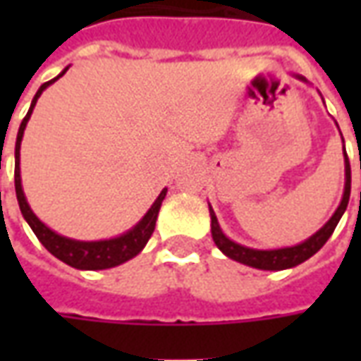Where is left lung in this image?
<instances>
[{
    "label": "left lung",
    "mask_w": 361,
    "mask_h": 361,
    "mask_svg": "<svg viewBox=\"0 0 361 361\" xmlns=\"http://www.w3.org/2000/svg\"><path fill=\"white\" fill-rule=\"evenodd\" d=\"M300 81H305L303 77L295 75ZM344 141V139H342ZM344 170H346V181H344V195H342V201L338 204V209L334 211V214L329 219L325 226L321 228L319 232L307 238L305 242L298 243V245H292V247H280V250H253V247H245V245H240V243L232 242L230 238L224 235V232L220 230L219 220H216V214L209 207L211 211V232L212 240L226 257L234 259L238 263H243V265L253 267V269H261V271H284V269H292V267L300 265L303 261H307L311 255H315L323 245L326 243V240L333 235L334 228L338 224V220L342 219V214L348 207L350 199V183H352V176H350V162L346 158V152H344Z\"/></svg>",
    "instance_id": "obj_1"
}]
</instances>
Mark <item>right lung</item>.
I'll return each mask as SVG.
<instances>
[{"label": "right lung", "instance_id": "right-lung-1", "mask_svg": "<svg viewBox=\"0 0 361 361\" xmlns=\"http://www.w3.org/2000/svg\"><path fill=\"white\" fill-rule=\"evenodd\" d=\"M67 69L69 67H66L56 79L44 82L42 87L38 89V92L35 94V98H32L30 110L25 116V119L20 121L19 133H17V142H15V191H17L19 209L23 212L25 220L28 222V226L32 228L36 238L40 240V243H42L46 250L50 251L54 257H58L59 261H63L69 267L81 269V271H102V269H111V267L121 265V263H126V261H129V259H133L135 255L141 253L142 247L147 245L150 235L154 232L158 211H160V204L164 201L168 189L160 191V195L157 197V201L152 203V207L147 211V214L129 232L118 235V238H111V240H100V242H79V240H71V238H66V235L56 234L54 230H50V228L44 224L42 220H38L35 212L30 211V207L27 203V197L23 193V185H20V141H23L25 127H27L30 114L35 110L36 100L40 98L42 90L48 89L51 82L58 81L61 75H66Z\"/></svg>", "mask_w": 361, "mask_h": 361}]
</instances>
